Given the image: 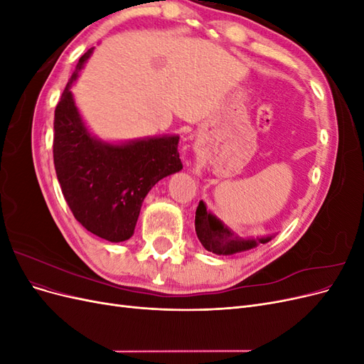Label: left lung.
Returning a JSON list of instances; mask_svg holds the SVG:
<instances>
[{
	"label": "left lung",
	"instance_id": "left-lung-1",
	"mask_svg": "<svg viewBox=\"0 0 364 364\" xmlns=\"http://www.w3.org/2000/svg\"><path fill=\"white\" fill-rule=\"evenodd\" d=\"M196 232L203 247L217 255H232V253L249 250L272 240V237H261L257 240L238 238L218 218L206 211L203 202L199 203L196 211Z\"/></svg>",
	"mask_w": 364,
	"mask_h": 364
}]
</instances>
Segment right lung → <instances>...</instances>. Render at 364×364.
Instances as JSON below:
<instances>
[{"label":"right lung","mask_w":364,"mask_h":364,"mask_svg":"<svg viewBox=\"0 0 364 364\" xmlns=\"http://www.w3.org/2000/svg\"><path fill=\"white\" fill-rule=\"evenodd\" d=\"M92 50L75 65L54 111V168L77 222L94 235L119 243L134 235L142 200L151 186L182 170L179 136L121 146L91 136L74 105L71 85Z\"/></svg>","instance_id":"right-lung-1"}]
</instances>
